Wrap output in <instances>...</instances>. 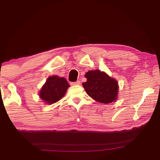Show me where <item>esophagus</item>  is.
<instances>
[{
	"label": "esophagus",
	"instance_id": "esophagus-1",
	"mask_svg": "<svg viewBox=\"0 0 160 160\" xmlns=\"http://www.w3.org/2000/svg\"><path fill=\"white\" fill-rule=\"evenodd\" d=\"M80 80H78V81H76V82L71 83V85H80Z\"/></svg>",
	"mask_w": 160,
	"mask_h": 160
}]
</instances>
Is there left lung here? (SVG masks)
Returning a JSON list of instances; mask_svg holds the SVG:
<instances>
[{
  "mask_svg": "<svg viewBox=\"0 0 160 160\" xmlns=\"http://www.w3.org/2000/svg\"><path fill=\"white\" fill-rule=\"evenodd\" d=\"M87 82L82 86L89 96L100 103L108 104L117 100L118 83L114 78L100 70L89 71L85 74Z\"/></svg>",
  "mask_w": 160,
  "mask_h": 160,
  "instance_id": "8db88e82",
  "label": "left lung"
}]
</instances>
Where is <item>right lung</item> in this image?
<instances>
[{"instance_id":"obj_1","label":"right lung","mask_w":160,"mask_h":160,"mask_svg":"<svg viewBox=\"0 0 160 160\" xmlns=\"http://www.w3.org/2000/svg\"><path fill=\"white\" fill-rule=\"evenodd\" d=\"M69 87V84L64 78L50 76L40 89L39 96L47 104H52L60 100Z\"/></svg>"}]
</instances>
